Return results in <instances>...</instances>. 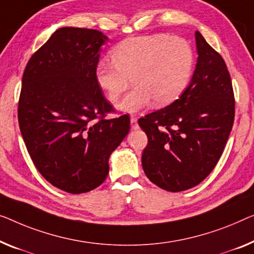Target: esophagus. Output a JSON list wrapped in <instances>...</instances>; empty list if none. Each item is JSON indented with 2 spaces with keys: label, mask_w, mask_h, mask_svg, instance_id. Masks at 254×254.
Instances as JSON below:
<instances>
[{
  "label": "esophagus",
  "mask_w": 254,
  "mask_h": 254,
  "mask_svg": "<svg viewBox=\"0 0 254 254\" xmlns=\"http://www.w3.org/2000/svg\"><path fill=\"white\" fill-rule=\"evenodd\" d=\"M137 117H134V116H131V119H130V122H131V127L133 128V130H137L138 128V123H137Z\"/></svg>",
  "instance_id": "esophagus-1"
}]
</instances>
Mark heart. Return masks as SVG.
Wrapping results in <instances>:
<instances>
[{"label": "heart", "mask_w": 254, "mask_h": 254, "mask_svg": "<svg viewBox=\"0 0 254 254\" xmlns=\"http://www.w3.org/2000/svg\"><path fill=\"white\" fill-rule=\"evenodd\" d=\"M194 51L181 37L154 34L130 37L112 51V60H101L97 82L114 103L130 86L135 88L117 105L120 111L135 113L151 101L164 106L183 93L190 81Z\"/></svg>", "instance_id": "b5f03b06"}]
</instances>
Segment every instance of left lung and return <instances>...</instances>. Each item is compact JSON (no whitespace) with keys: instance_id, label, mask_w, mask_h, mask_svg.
I'll return each instance as SVG.
<instances>
[{"instance_id":"8db88e82","label":"left lung","mask_w":254,"mask_h":254,"mask_svg":"<svg viewBox=\"0 0 254 254\" xmlns=\"http://www.w3.org/2000/svg\"><path fill=\"white\" fill-rule=\"evenodd\" d=\"M197 64L179 99L138 120L148 143L143 171L168 191L197 186L220 160L235 117V98L222 57L195 33Z\"/></svg>"}]
</instances>
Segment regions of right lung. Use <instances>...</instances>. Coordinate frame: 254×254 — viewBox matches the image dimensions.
Returning <instances> with one entry per match:
<instances>
[{
	"label": "right lung",
	"mask_w": 254,
	"mask_h": 254,
	"mask_svg": "<svg viewBox=\"0 0 254 254\" xmlns=\"http://www.w3.org/2000/svg\"><path fill=\"white\" fill-rule=\"evenodd\" d=\"M108 37L96 29L63 27L28 60L22 75L18 122L35 168L70 194L97 188L108 158L130 131L127 114L114 112L96 70Z\"/></svg>",
	"instance_id": "right-lung-1"
}]
</instances>
